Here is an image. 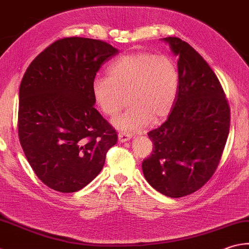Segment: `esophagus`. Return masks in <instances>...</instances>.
Returning <instances> with one entry per match:
<instances>
[{"label": "esophagus", "instance_id": "1", "mask_svg": "<svg viewBox=\"0 0 249 249\" xmlns=\"http://www.w3.org/2000/svg\"><path fill=\"white\" fill-rule=\"evenodd\" d=\"M131 138H132V134H130V133L120 132L118 134V140H119V142H121V143L126 142V141H129Z\"/></svg>", "mask_w": 249, "mask_h": 249}]
</instances>
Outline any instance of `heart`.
Segmentation results:
<instances>
[{
  "instance_id": "1",
  "label": "heart",
  "mask_w": 249,
  "mask_h": 249,
  "mask_svg": "<svg viewBox=\"0 0 249 249\" xmlns=\"http://www.w3.org/2000/svg\"><path fill=\"white\" fill-rule=\"evenodd\" d=\"M107 74L93 80L92 94L108 117L118 115L128 98L131 107L114 120L118 129L137 131L170 115L180 87L179 69L170 56L151 52L121 56L109 65Z\"/></svg>"
}]
</instances>
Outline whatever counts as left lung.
Here are the masks:
<instances>
[{
    "mask_svg": "<svg viewBox=\"0 0 249 249\" xmlns=\"http://www.w3.org/2000/svg\"><path fill=\"white\" fill-rule=\"evenodd\" d=\"M179 57L180 87L172 111L148 132L154 149L142 162L146 181L168 197H183L208 182L230 131V107L207 62L185 41L163 37Z\"/></svg>",
    "mask_w": 249,
    "mask_h": 249,
    "instance_id": "obj_1",
    "label": "left lung"
}]
</instances>
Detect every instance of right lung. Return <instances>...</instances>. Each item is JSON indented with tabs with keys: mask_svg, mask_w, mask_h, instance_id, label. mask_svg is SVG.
I'll return each instance as SVG.
<instances>
[{
	"mask_svg": "<svg viewBox=\"0 0 249 249\" xmlns=\"http://www.w3.org/2000/svg\"><path fill=\"white\" fill-rule=\"evenodd\" d=\"M118 50L101 40L55 41L32 60L19 88L18 137L36 177L60 193L83 189L117 143L94 108L92 82Z\"/></svg>",
	"mask_w": 249,
	"mask_h": 249,
	"instance_id": "add662e5",
	"label": "right lung"
}]
</instances>
